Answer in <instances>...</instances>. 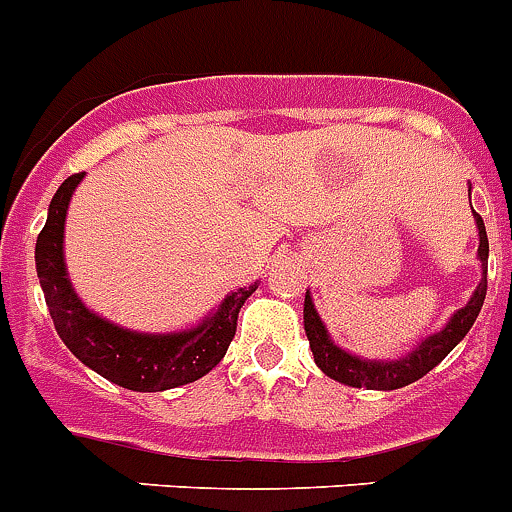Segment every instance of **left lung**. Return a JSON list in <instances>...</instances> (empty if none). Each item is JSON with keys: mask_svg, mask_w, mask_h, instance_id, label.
I'll list each match as a JSON object with an SVG mask.
<instances>
[{"mask_svg": "<svg viewBox=\"0 0 512 512\" xmlns=\"http://www.w3.org/2000/svg\"><path fill=\"white\" fill-rule=\"evenodd\" d=\"M476 230H479V261H482V282L474 290L469 303L461 310H456L451 321L445 323L443 331L427 336L425 342L417 344L414 352L399 360H362L357 355H349L342 347H336L331 342L329 331L323 326L321 316L316 313V305L310 292H305V334H308L310 352L316 357V365L323 373L334 378V381L344 383L352 388H370V391H393V388H404L409 383L419 381L422 375L430 373L435 365L451 355V349L456 347L469 329L474 326L476 316L484 305V295H487V259H489V240L487 230H484V220L474 212Z\"/></svg>", "mask_w": 512, "mask_h": 512, "instance_id": "8db88e82", "label": "left lung"}]
</instances>
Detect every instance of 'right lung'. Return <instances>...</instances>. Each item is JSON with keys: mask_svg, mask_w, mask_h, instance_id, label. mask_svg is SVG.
Masks as SVG:
<instances>
[{"mask_svg": "<svg viewBox=\"0 0 512 512\" xmlns=\"http://www.w3.org/2000/svg\"><path fill=\"white\" fill-rule=\"evenodd\" d=\"M82 176L85 173H74L61 183L36 240L38 279L56 334L82 365L129 391H165L199 381L225 357L238 329L240 308L259 282L230 292L199 326L176 334H139L95 316L77 298L64 264V222Z\"/></svg>", "mask_w": 512, "mask_h": 512, "instance_id": "right-lung-1", "label": "right lung"}]
</instances>
